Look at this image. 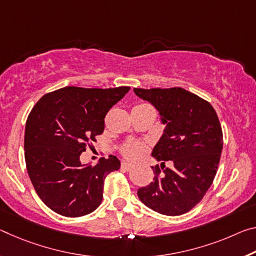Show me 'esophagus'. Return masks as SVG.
I'll return each mask as SVG.
<instances>
[{"label":"esophagus","instance_id":"34e87169","mask_svg":"<svg viewBox=\"0 0 256 256\" xmlns=\"http://www.w3.org/2000/svg\"><path fill=\"white\" fill-rule=\"evenodd\" d=\"M120 166H122V168L125 170V171H130V170L133 168V165L131 163H128V162H123Z\"/></svg>","mask_w":256,"mask_h":256}]
</instances>
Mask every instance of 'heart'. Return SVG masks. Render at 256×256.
I'll use <instances>...</instances> for the list:
<instances>
[{"instance_id": "obj_1", "label": "heart", "mask_w": 256, "mask_h": 256, "mask_svg": "<svg viewBox=\"0 0 256 256\" xmlns=\"http://www.w3.org/2000/svg\"><path fill=\"white\" fill-rule=\"evenodd\" d=\"M141 106H147V104H141ZM120 150L122 154L128 160H136L144 152L146 144L141 141H128L122 146Z\"/></svg>"}]
</instances>
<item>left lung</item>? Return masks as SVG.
<instances>
[{"label": "left lung", "mask_w": 256, "mask_h": 256, "mask_svg": "<svg viewBox=\"0 0 256 256\" xmlns=\"http://www.w3.org/2000/svg\"><path fill=\"white\" fill-rule=\"evenodd\" d=\"M134 92L156 107L166 124L152 154L160 168L152 166L154 180L138 196L155 212L181 216L202 200L216 178L223 146L220 120L208 101L182 88ZM165 160L174 162L173 169L162 168Z\"/></svg>", "instance_id": "8db88e82"}]
</instances>
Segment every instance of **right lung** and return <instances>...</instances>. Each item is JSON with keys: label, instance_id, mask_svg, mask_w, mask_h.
<instances>
[{"label": "right lung", "instance_id": "right-lung-1", "mask_svg": "<svg viewBox=\"0 0 256 256\" xmlns=\"http://www.w3.org/2000/svg\"><path fill=\"white\" fill-rule=\"evenodd\" d=\"M130 86H66L46 93L26 120L25 160L35 192L60 216L78 218L102 202L104 179L120 168L115 156L96 165L80 164V154L104 130V117Z\"/></svg>", "mask_w": 256, "mask_h": 256}]
</instances>
